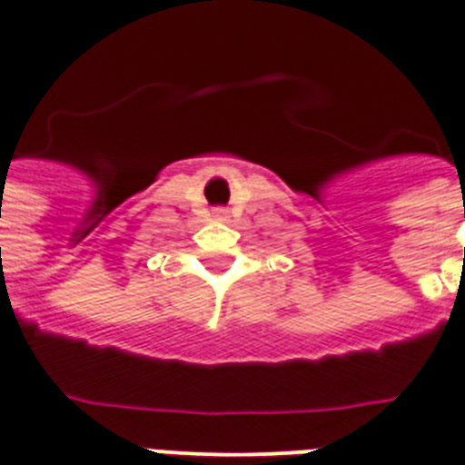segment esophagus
<instances>
[{
    "mask_svg": "<svg viewBox=\"0 0 465 465\" xmlns=\"http://www.w3.org/2000/svg\"><path fill=\"white\" fill-rule=\"evenodd\" d=\"M213 215L215 218H221V221H228V209L218 206V209H213Z\"/></svg>",
    "mask_w": 465,
    "mask_h": 465,
    "instance_id": "1",
    "label": "esophagus"
}]
</instances>
